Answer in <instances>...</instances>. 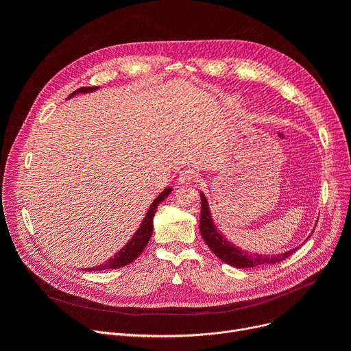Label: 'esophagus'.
<instances>
[{
  "instance_id": "34e87169",
  "label": "esophagus",
  "mask_w": 351,
  "mask_h": 351,
  "mask_svg": "<svg viewBox=\"0 0 351 351\" xmlns=\"http://www.w3.org/2000/svg\"><path fill=\"white\" fill-rule=\"evenodd\" d=\"M197 178H199L197 172H195L193 169H185V171L180 172L179 182L182 183V185H191V183L197 180Z\"/></svg>"
}]
</instances>
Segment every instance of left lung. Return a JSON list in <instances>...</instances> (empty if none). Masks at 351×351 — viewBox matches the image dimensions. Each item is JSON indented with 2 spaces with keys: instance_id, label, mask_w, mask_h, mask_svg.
<instances>
[{
  "instance_id": "left-lung-1",
  "label": "left lung",
  "mask_w": 351,
  "mask_h": 351,
  "mask_svg": "<svg viewBox=\"0 0 351 351\" xmlns=\"http://www.w3.org/2000/svg\"><path fill=\"white\" fill-rule=\"evenodd\" d=\"M200 234L204 237V241L206 242L208 247L219 257L220 261L237 267V269H245V267H256V266H263V265H274L279 263L290 254L296 252L300 246L293 247L285 253H278V254H259V253H250L247 250H242L241 247H237L232 242H229L225 237V234L220 233L213 223V217L210 215L209 204L208 199L204 192H200Z\"/></svg>"
}]
</instances>
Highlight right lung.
Listing matches in <instances>:
<instances>
[{
    "label": "right lung",
    "instance_id": "add662e5",
    "mask_svg": "<svg viewBox=\"0 0 351 351\" xmlns=\"http://www.w3.org/2000/svg\"><path fill=\"white\" fill-rule=\"evenodd\" d=\"M97 89H98V86H84V88L77 89L75 92H72V94L69 95V98L75 97L77 94H88V92H94ZM171 192H172V188H166L152 202V205L149 206V210H147L146 216L143 217L139 229L131 237V241H129L118 253H115L114 256H110V259H108L102 265L95 266V267H90V269H86V270L99 271V270H105V269H118V267H123V266H126L129 263H132L136 259V257L143 252V249L146 247L147 242H149V239L152 236V232H154V216L156 213L158 205L160 204V202H163L166 197H168L171 195Z\"/></svg>",
    "mask_w": 351,
    "mask_h": 351
}]
</instances>
